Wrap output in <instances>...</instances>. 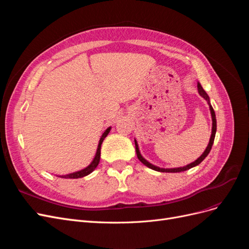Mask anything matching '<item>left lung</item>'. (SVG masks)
Returning a JSON list of instances; mask_svg holds the SVG:
<instances>
[{
    "label": "left lung",
    "instance_id": "8db88e82",
    "mask_svg": "<svg viewBox=\"0 0 249 249\" xmlns=\"http://www.w3.org/2000/svg\"><path fill=\"white\" fill-rule=\"evenodd\" d=\"M197 90H198V93L200 96H202L203 99H205L207 102H208V105H209V108H210V112H211V116H212V134H211V137H210V141H209V144L207 146V148L205 149V152H203L201 154V156L199 158H197L196 160H195L194 162L190 163L186 165V166L184 167H176V168H160L156 166V165H153L152 163H149L147 160H145L144 158L142 157V155L140 154V150H139V146H138V143H137V140L135 139V147H136V154H137V157L138 159L141 163H143L145 165V166H147L148 168L153 169V170H156V171H160V172H180V171H185V170H188L190 169L192 167H195L197 166L198 164H200L203 160L206 159V157L209 155V153L211 152V148H212V145L214 143V139H215V134H216V129H217V123H216V115H215V112H214V109L213 107L211 106V103H210V97L209 95L207 94V92L203 90V88L201 87V85L199 84V83H197Z\"/></svg>",
    "mask_w": 249,
    "mask_h": 249
}]
</instances>
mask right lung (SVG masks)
I'll list each match as a JSON object with an SVG mask.
<instances>
[{
    "mask_svg": "<svg viewBox=\"0 0 249 249\" xmlns=\"http://www.w3.org/2000/svg\"><path fill=\"white\" fill-rule=\"evenodd\" d=\"M111 131V126H109L108 129L103 133V135L101 136V139L99 141V144H97V148H96V153L95 156L93 158L92 162L90 163L87 167H85L84 169H81L79 171H74L71 173H69V175H64V176H57L59 178H83V177H86L88 175H90L96 167L97 165L100 163V159H101V145L104 141V139L107 137V135L109 134V132Z\"/></svg>",
    "mask_w": 249,
    "mask_h": 249,
    "instance_id": "1",
    "label": "right lung"
}]
</instances>
